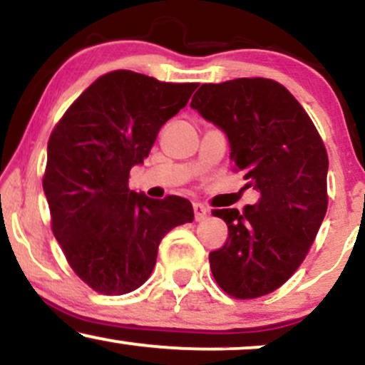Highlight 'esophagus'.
I'll list each match as a JSON object with an SVG mask.
<instances>
[{"instance_id": "obj_1", "label": "esophagus", "mask_w": 365, "mask_h": 365, "mask_svg": "<svg viewBox=\"0 0 365 365\" xmlns=\"http://www.w3.org/2000/svg\"><path fill=\"white\" fill-rule=\"evenodd\" d=\"M209 209L205 207L204 204H199V202H195L194 204V214H195V221H202L205 216H207Z\"/></svg>"}]
</instances>
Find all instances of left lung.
<instances>
[{
    "label": "left lung",
    "instance_id": "left-lung-1",
    "mask_svg": "<svg viewBox=\"0 0 365 365\" xmlns=\"http://www.w3.org/2000/svg\"><path fill=\"white\" fill-rule=\"evenodd\" d=\"M190 107L227 135L235 170L258 200L214 209L227 225L210 270L236 299L274 292L299 269L328 207V155L318 130L287 88L267 78L205 83Z\"/></svg>",
    "mask_w": 365,
    "mask_h": 365
}]
</instances>
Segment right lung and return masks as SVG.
<instances>
[{"mask_svg": "<svg viewBox=\"0 0 365 365\" xmlns=\"http://www.w3.org/2000/svg\"><path fill=\"white\" fill-rule=\"evenodd\" d=\"M195 88L118 69L91 83L52 130L42 180L52 232L74 274L96 292L140 287L166 232L194 221L183 197L156 200L130 190L129 171Z\"/></svg>", "mask_w": 365, "mask_h": 365, "instance_id": "1", "label": "right lung"}]
</instances>
